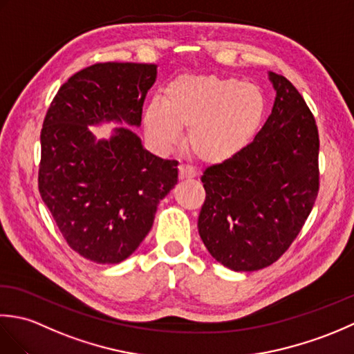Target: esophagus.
Returning a JSON list of instances; mask_svg holds the SVG:
<instances>
[{
	"mask_svg": "<svg viewBox=\"0 0 354 354\" xmlns=\"http://www.w3.org/2000/svg\"><path fill=\"white\" fill-rule=\"evenodd\" d=\"M198 175V171L194 170L189 164H181L179 165V179L184 181V179H190Z\"/></svg>",
	"mask_w": 354,
	"mask_h": 354,
	"instance_id": "obj_1",
	"label": "esophagus"
}]
</instances>
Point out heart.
<instances>
[{
  "label": "heart",
  "mask_w": 354,
  "mask_h": 354,
  "mask_svg": "<svg viewBox=\"0 0 354 354\" xmlns=\"http://www.w3.org/2000/svg\"><path fill=\"white\" fill-rule=\"evenodd\" d=\"M266 112L261 89L239 79L183 74L147 103L142 123L158 147L170 149L189 127L187 145L199 160L219 164L237 156L259 133Z\"/></svg>",
  "instance_id": "obj_1"
}]
</instances>
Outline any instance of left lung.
Returning a JSON list of instances; mask_svg holds the SVG:
<instances>
[{"instance_id": "8db88e82", "label": "left lung", "mask_w": 354, "mask_h": 354, "mask_svg": "<svg viewBox=\"0 0 354 354\" xmlns=\"http://www.w3.org/2000/svg\"><path fill=\"white\" fill-rule=\"evenodd\" d=\"M272 112L243 152L205 169L198 231L212 257L236 272L272 265L301 231L318 196L319 138L290 82L268 73Z\"/></svg>"}]
</instances>
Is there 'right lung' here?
<instances>
[{
	"label": "right lung",
	"mask_w": 354,
	"mask_h": 354,
	"mask_svg": "<svg viewBox=\"0 0 354 354\" xmlns=\"http://www.w3.org/2000/svg\"><path fill=\"white\" fill-rule=\"evenodd\" d=\"M156 65L95 64L53 99L41 132L39 193L64 239L82 257L114 265L135 252L156 207L178 183V161L145 149L131 127L97 139L89 125L140 127Z\"/></svg>",
	"instance_id": "1"
}]
</instances>
